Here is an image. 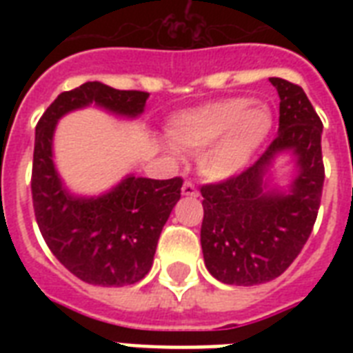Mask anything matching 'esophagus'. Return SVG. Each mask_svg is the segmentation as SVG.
Listing matches in <instances>:
<instances>
[{
    "label": "esophagus",
    "instance_id": "1",
    "mask_svg": "<svg viewBox=\"0 0 353 353\" xmlns=\"http://www.w3.org/2000/svg\"><path fill=\"white\" fill-rule=\"evenodd\" d=\"M183 196H190V198H198L199 192L198 188H196V185H194L192 181H185L183 183Z\"/></svg>",
    "mask_w": 353,
    "mask_h": 353
}]
</instances>
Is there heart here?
Here are the masks:
<instances>
[{
  "label": "heart",
  "mask_w": 353,
  "mask_h": 353,
  "mask_svg": "<svg viewBox=\"0 0 353 353\" xmlns=\"http://www.w3.org/2000/svg\"><path fill=\"white\" fill-rule=\"evenodd\" d=\"M273 130V113L251 97H231L181 113L170 122L172 144L183 152H201L199 170L210 179L234 176L251 161Z\"/></svg>",
  "instance_id": "obj_1"
}]
</instances>
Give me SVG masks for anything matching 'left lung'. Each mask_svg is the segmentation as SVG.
<instances>
[{"mask_svg": "<svg viewBox=\"0 0 353 353\" xmlns=\"http://www.w3.org/2000/svg\"><path fill=\"white\" fill-rule=\"evenodd\" d=\"M269 80L280 97L279 135L254 165L201 187L205 265L223 284H263L284 273L312 234L323 198V122L301 85ZM284 149L297 155L299 176L290 194L268 193L263 172Z\"/></svg>", "mask_w": 353, "mask_h": 353, "instance_id": "1", "label": "left lung"}]
</instances>
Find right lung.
I'll return each mask as SVG.
<instances>
[{"mask_svg":"<svg viewBox=\"0 0 353 353\" xmlns=\"http://www.w3.org/2000/svg\"><path fill=\"white\" fill-rule=\"evenodd\" d=\"M146 99V91L85 82L60 93L36 124L30 176L36 223L57 260L88 284L121 288L148 274L161 231L181 198L183 179L130 176L101 198H74L54 170V126L62 115L91 102L135 117L143 113Z\"/></svg>","mask_w":353,"mask_h":353,"instance_id":"1","label":"right lung"}]
</instances>
